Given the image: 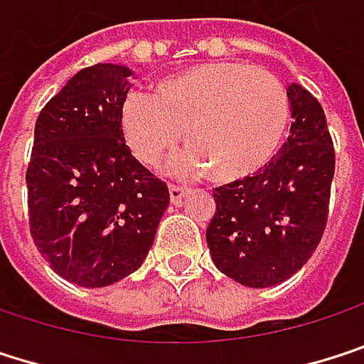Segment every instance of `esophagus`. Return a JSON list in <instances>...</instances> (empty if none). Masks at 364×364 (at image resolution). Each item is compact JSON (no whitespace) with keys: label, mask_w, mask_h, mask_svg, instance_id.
<instances>
[{"label":"esophagus","mask_w":364,"mask_h":364,"mask_svg":"<svg viewBox=\"0 0 364 364\" xmlns=\"http://www.w3.org/2000/svg\"><path fill=\"white\" fill-rule=\"evenodd\" d=\"M184 195H186V186H182V184H169V197H171V201L176 205L182 201Z\"/></svg>","instance_id":"esophagus-1"}]
</instances>
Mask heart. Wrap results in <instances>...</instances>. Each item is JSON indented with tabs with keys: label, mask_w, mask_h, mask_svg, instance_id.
<instances>
[{
	"label": "heart",
	"mask_w": 364,
	"mask_h": 364,
	"mask_svg": "<svg viewBox=\"0 0 364 364\" xmlns=\"http://www.w3.org/2000/svg\"><path fill=\"white\" fill-rule=\"evenodd\" d=\"M290 105L284 85L263 68L201 63L154 85V97L131 91L118 124L133 156L154 167L180 141L188 150L176 167L210 171L216 182L240 180L261 169L282 144Z\"/></svg>",
	"instance_id": "obj_1"
}]
</instances>
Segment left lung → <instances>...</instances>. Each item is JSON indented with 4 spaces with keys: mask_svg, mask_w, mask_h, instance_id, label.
Returning a JSON list of instances; mask_svg holds the SVG:
<instances>
[{
    "mask_svg": "<svg viewBox=\"0 0 364 364\" xmlns=\"http://www.w3.org/2000/svg\"><path fill=\"white\" fill-rule=\"evenodd\" d=\"M290 135L257 173L214 188L205 240L214 265L252 288L296 273L318 248L326 220L335 148L318 99L288 87Z\"/></svg>",
    "mask_w": 364,
    "mask_h": 364,
    "instance_id": "left-lung-1",
    "label": "left lung"
}]
</instances>
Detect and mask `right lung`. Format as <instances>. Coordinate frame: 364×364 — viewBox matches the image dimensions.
Returning a JSON list of instances; mask_svg holds the SVG:
<instances>
[{
  "instance_id": "add662e5",
  "label": "right lung",
  "mask_w": 364,
  "mask_h": 364,
  "mask_svg": "<svg viewBox=\"0 0 364 364\" xmlns=\"http://www.w3.org/2000/svg\"><path fill=\"white\" fill-rule=\"evenodd\" d=\"M129 76L97 63L70 78L36 120L25 173L36 248L87 288L137 272L169 205L167 184L131 156L120 133Z\"/></svg>"
}]
</instances>
